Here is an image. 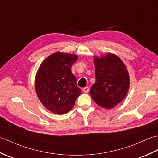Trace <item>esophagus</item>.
<instances>
[{
	"label": "esophagus",
	"mask_w": 158,
	"mask_h": 158,
	"mask_svg": "<svg viewBox=\"0 0 158 158\" xmlns=\"http://www.w3.org/2000/svg\"><path fill=\"white\" fill-rule=\"evenodd\" d=\"M89 89L88 87H85V88H83V92H85V93H88L89 92Z\"/></svg>",
	"instance_id": "34e87169"
}]
</instances>
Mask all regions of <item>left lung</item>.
Listing matches in <instances>:
<instances>
[{
    "label": "left lung",
    "instance_id": "obj_1",
    "mask_svg": "<svg viewBox=\"0 0 158 158\" xmlns=\"http://www.w3.org/2000/svg\"><path fill=\"white\" fill-rule=\"evenodd\" d=\"M96 82L90 89L92 99L100 106L111 109L125 98L130 79L126 66L118 56L108 53L94 60Z\"/></svg>",
    "mask_w": 158,
    "mask_h": 158
}]
</instances>
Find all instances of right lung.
Segmentation results:
<instances>
[{
  "instance_id": "1",
  "label": "right lung",
  "mask_w": 158,
  "mask_h": 158,
  "mask_svg": "<svg viewBox=\"0 0 158 158\" xmlns=\"http://www.w3.org/2000/svg\"><path fill=\"white\" fill-rule=\"evenodd\" d=\"M77 60L75 54L57 52L40 66L35 79L36 94L50 111L59 115L68 113L81 93L71 73V66Z\"/></svg>"
}]
</instances>
